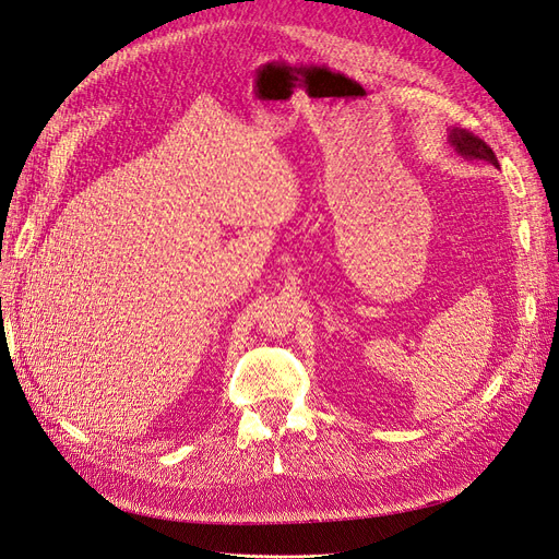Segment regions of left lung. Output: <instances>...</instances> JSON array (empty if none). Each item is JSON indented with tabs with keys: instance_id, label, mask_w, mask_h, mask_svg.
<instances>
[{
	"instance_id": "obj_1",
	"label": "left lung",
	"mask_w": 559,
	"mask_h": 559,
	"mask_svg": "<svg viewBox=\"0 0 559 559\" xmlns=\"http://www.w3.org/2000/svg\"><path fill=\"white\" fill-rule=\"evenodd\" d=\"M449 142L453 144V150H456L459 156H463L467 160L488 163V165H492V168H500L498 156H495V152L488 147V144L479 135H474V133H469L465 129H459V127H451L449 129Z\"/></svg>"
}]
</instances>
